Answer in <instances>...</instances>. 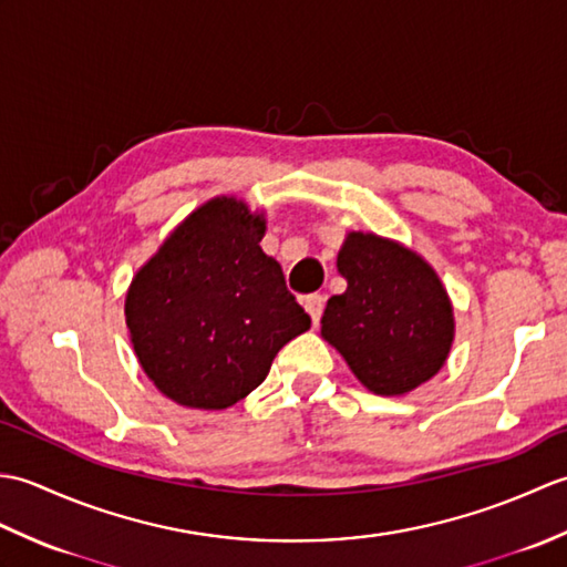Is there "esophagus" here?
I'll return each mask as SVG.
<instances>
[{
    "label": "esophagus",
    "mask_w": 567,
    "mask_h": 567,
    "mask_svg": "<svg viewBox=\"0 0 567 567\" xmlns=\"http://www.w3.org/2000/svg\"><path fill=\"white\" fill-rule=\"evenodd\" d=\"M323 305H327V297H323V295H307L305 297V309L309 311V317H311V321H315V327L323 315Z\"/></svg>",
    "instance_id": "1"
}]
</instances>
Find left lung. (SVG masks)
Segmentation results:
<instances>
[{"label": "left lung", "mask_w": 567, "mask_h": 567, "mask_svg": "<svg viewBox=\"0 0 567 567\" xmlns=\"http://www.w3.org/2000/svg\"><path fill=\"white\" fill-rule=\"evenodd\" d=\"M346 292L321 317L329 341L363 388L402 396L429 382L455 339L451 297L436 270L400 240L351 231L336 258Z\"/></svg>", "instance_id": "8db88e82"}]
</instances>
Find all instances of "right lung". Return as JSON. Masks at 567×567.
I'll return each instance as SVG.
<instances>
[{"mask_svg": "<svg viewBox=\"0 0 567 567\" xmlns=\"http://www.w3.org/2000/svg\"><path fill=\"white\" fill-rule=\"evenodd\" d=\"M265 214L214 197L179 221L128 285L124 315L143 372L189 409L234 406L311 327L265 256Z\"/></svg>", "mask_w": 567, "mask_h": 567, "instance_id": "1", "label": "right lung"}]
</instances>
